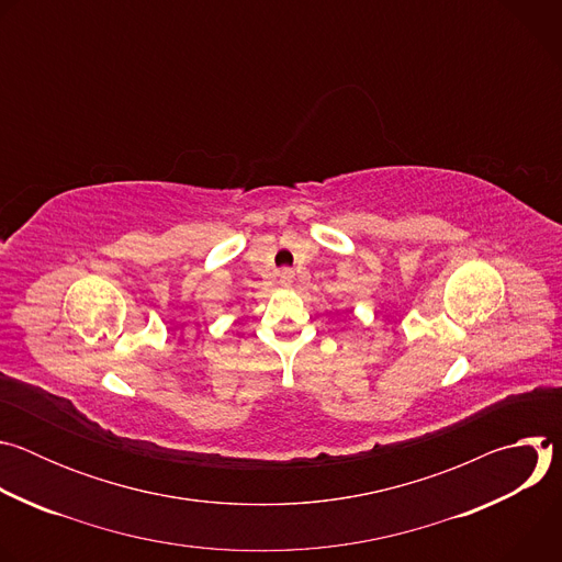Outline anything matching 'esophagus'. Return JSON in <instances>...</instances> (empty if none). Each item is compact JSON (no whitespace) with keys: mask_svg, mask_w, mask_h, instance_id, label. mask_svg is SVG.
Listing matches in <instances>:
<instances>
[{"mask_svg":"<svg viewBox=\"0 0 562 562\" xmlns=\"http://www.w3.org/2000/svg\"><path fill=\"white\" fill-rule=\"evenodd\" d=\"M293 278H295V271H293V269H282V271H280V284H282V286H291Z\"/></svg>","mask_w":562,"mask_h":562,"instance_id":"esophagus-1","label":"esophagus"}]
</instances>
